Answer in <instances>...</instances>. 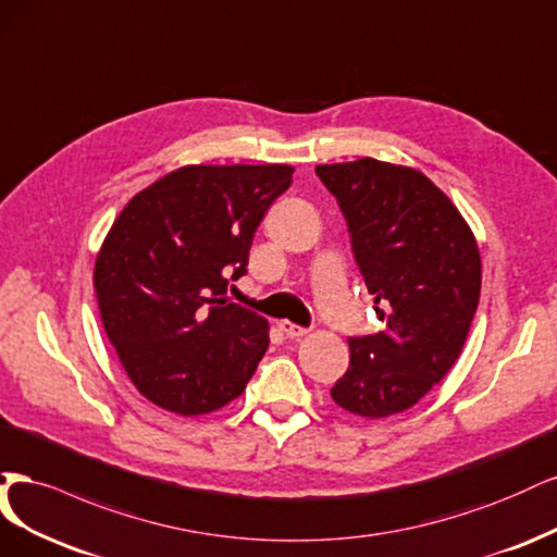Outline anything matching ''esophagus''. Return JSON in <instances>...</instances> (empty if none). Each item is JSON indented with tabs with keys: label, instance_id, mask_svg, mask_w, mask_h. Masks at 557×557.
<instances>
[{
	"label": "esophagus",
	"instance_id": "1",
	"mask_svg": "<svg viewBox=\"0 0 557 557\" xmlns=\"http://www.w3.org/2000/svg\"><path fill=\"white\" fill-rule=\"evenodd\" d=\"M277 329H280V331H282L286 337H292V339H296V337H302V335H308V329L296 326V324H292V321H286V319L277 321Z\"/></svg>",
	"mask_w": 557,
	"mask_h": 557
}]
</instances>
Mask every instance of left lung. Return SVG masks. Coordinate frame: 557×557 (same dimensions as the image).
Segmentation results:
<instances>
[{"label": "left lung", "mask_w": 557, "mask_h": 557, "mask_svg": "<svg viewBox=\"0 0 557 557\" xmlns=\"http://www.w3.org/2000/svg\"><path fill=\"white\" fill-rule=\"evenodd\" d=\"M319 181L343 210L374 312L376 335L349 337V370L335 405L363 419L414 407L451 370L481 292L470 224L421 171L363 157L319 164Z\"/></svg>", "instance_id": "left-lung-1"}]
</instances>
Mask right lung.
<instances>
[{
	"mask_svg": "<svg viewBox=\"0 0 557 557\" xmlns=\"http://www.w3.org/2000/svg\"><path fill=\"white\" fill-rule=\"evenodd\" d=\"M289 164H191L132 196L95 261L106 335L143 398L181 417L218 411L263 358L268 321L228 302Z\"/></svg>",
	"mask_w": 557,
	"mask_h": 557,
	"instance_id": "add662e5",
	"label": "right lung"
}]
</instances>
